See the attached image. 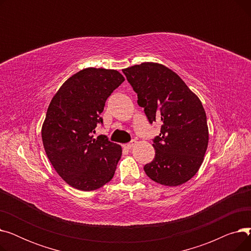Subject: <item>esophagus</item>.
I'll use <instances>...</instances> for the list:
<instances>
[{
    "label": "esophagus",
    "mask_w": 251,
    "mask_h": 251,
    "mask_svg": "<svg viewBox=\"0 0 251 251\" xmlns=\"http://www.w3.org/2000/svg\"><path fill=\"white\" fill-rule=\"evenodd\" d=\"M135 146H136V141L132 140V141H130L129 143L124 144V148L127 149V150H131V149H133Z\"/></svg>",
    "instance_id": "obj_1"
}]
</instances>
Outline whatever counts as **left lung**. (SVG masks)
<instances>
[{"label":"left lung","instance_id":"8db88e82","mask_svg":"<svg viewBox=\"0 0 251 251\" xmlns=\"http://www.w3.org/2000/svg\"><path fill=\"white\" fill-rule=\"evenodd\" d=\"M149 121L161 123L153 139L154 159L144 172L165 186H178L200 170L208 144L202 103L180 76L166 66L144 62L122 70Z\"/></svg>","mask_w":251,"mask_h":251}]
</instances>
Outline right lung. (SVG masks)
I'll return each mask as SVG.
<instances>
[{"label": "right lung", "mask_w": 251, "mask_h": 251, "mask_svg": "<svg viewBox=\"0 0 251 251\" xmlns=\"http://www.w3.org/2000/svg\"><path fill=\"white\" fill-rule=\"evenodd\" d=\"M125 78L113 69L85 68L73 74L52 97L42 127L49 160L73 188L96 190L114 177L122 148L95 133L104 102Z\"/></svg>", "instance_id": "1"}]
</instances>
